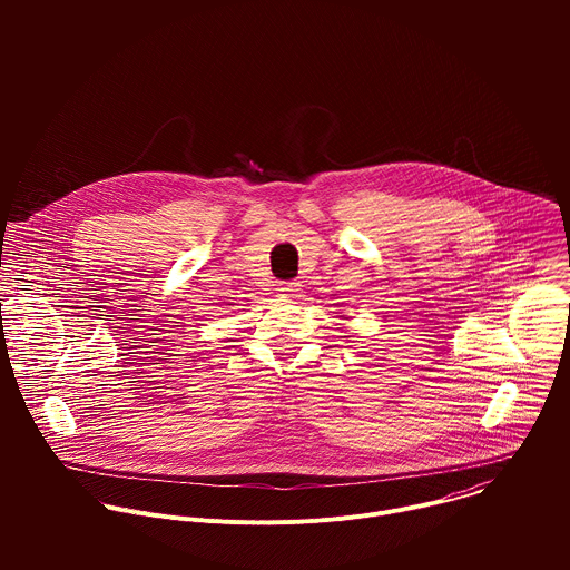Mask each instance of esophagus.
I'll list each match as a JSON object with an SVG mask.
<instances>
[{
  "label": "esophagus",
  "instance_id": "1",
  "mask_svg": "<svg viewBox=\"0 0 570 570\" xmlns=\"http://www.w3.org/2000/svg\"><path fill=\"white\" fill-rule=\"evenodd\" d=\"M299 286H302L299 282H284V284H279V295L282 297H295Z\"/></svg>",
  "mask_w": 570,
  "mask_h": 570
}]
</instances>
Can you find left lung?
Returning <instances> with one entry per match:
<instances>
[{"instance_id": "1", "label": "left lung", "mask_w": 570, "mask_h": 570, "mask_svg": "<svg viewBox=\"0 0 570 570\" xmlns=\"http://www.w3.org/2000/svg\"><path fill=\"white\" fill-rule=\"evenodd\" d=\"M341 317H343V315H341Z\"/></svg>"}]
</instances>
